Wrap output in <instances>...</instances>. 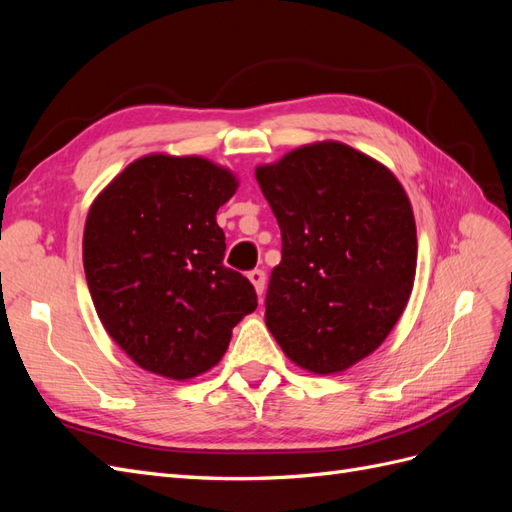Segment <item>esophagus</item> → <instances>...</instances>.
<instances>
[{"label": "esophagus", "mask_w": 512, "mask_h": 512, "mask_svg": "<svg viewBox=\"0 0 512 512\" xmlns=\"http://www.w3.org/2000/svg\"><path fill=\"white\" fill-rule=\"evenodd\" d=\"M247 277H250V282L254 284L256 292H258V294H262V290H265V282H267V275H265V271H262V269H254V271L247 273Z\"/></svg>", "instance_id": "obj_1"}]
</instances>
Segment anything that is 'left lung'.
Listing matches in <instances>:
<instances>
[{
    "mask_svg": "<svg viewBox=\"0 0 512 512\" xmlns=\"http://www.w3.org/2000/svg\"><path fill=\"white\" fill-rule=\"evenodd\" d=\"M256 179L282 230L267 327L299 367L344 371L384 342L410 299V200L389 168L335 141L258 166Z\"/></svg>",
    "mask_w": 512,
    "mask_h": 512,
    "instance_id": "1",
    "label": "left lung"
}]
</instances>
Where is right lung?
Returning <instances> with one entry per match:
<instances>
[{"label": "right lung", "mask_w": 512, "mask_h": 512, "mask_svg": "<svg viewBox=\"0 0 512 512\" xmlns=\"http://www.w3.org/2000/svg\"><path fill=\"white\" fill-rule=\"evenodd\" d=\"M205 158L147 156L89 209L83 265L96 312L117 346L153 374L188 380L218 365L256 290L224 267L215 213L235 194Z\"/></svg>", "instance_id": "add662e5"}]
</instances>
